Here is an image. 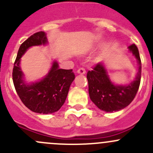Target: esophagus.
<instances>
[{
	"label": "esophagus",
	"instance_id": "esophagus-1",
	"mask_svg": "<svg viewBox=\"0 0 153 153\" xmlns=\"http://www.w3.org/2000/svg\"><path fill=\"white\" fill-rule=\"evenodd\" d=\"M77 72H78V74H80V75H84V74L86 73V70L84 68H80V69H78V70H77Z\"/></svg>",
	"mask_w": 153,
	"mask_h": 153
}]
</instances>
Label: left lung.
I'll use <instances>...</instances> for the list:
<instances>
[{"instance_id": "obj_1", "label": "left lung", "mask_w": 153, "mask_h": 153, "mask_svg": "<svg viewBox=\"0 0 153 153\" xmlns=\"http://www.w3.org/2000/svg\"><path fill=\"white\" fill-rule=\"evenodd\" d=\"M136 58L138 72L133 81L128 84L118 85L112 82L104 63H98L86 75L90 99L100 109L106 112L119 111L126 107L135 98L141 82V62L138 47L135 44L128 47Z\"/></svg>"}]
</instances>
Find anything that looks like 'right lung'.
<instances>
[{"mask_svg": "<svg viewBox=\"0 0 153 153\" xmlns=\"http://www.w3.org/2000/svg\"><path fill=\"white\" fill-rule=\"evenodd\" d=\"M48 44L47 34L38 32L31 35L21 45L14 64L12 80L15 90L24 104L32 112L50 114L59 110L67 98L71 84L75 79L72 69H60L54 61L42 79L27 83L21 70V58L32 47Z\"/></svg>", "mask_w": 153, "mask_h": 153, "instance_id": "right-lung-1", "label": "right lung"}]
</instances>
